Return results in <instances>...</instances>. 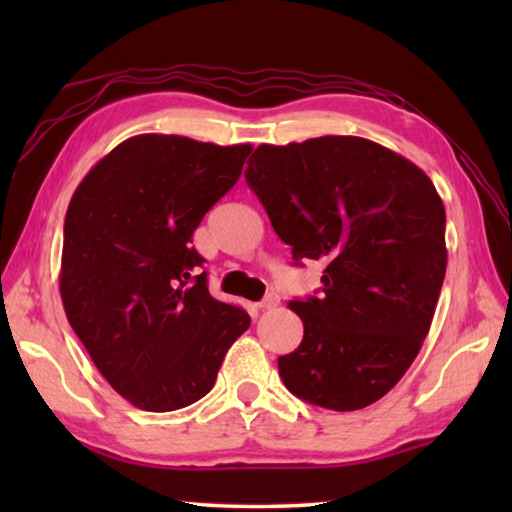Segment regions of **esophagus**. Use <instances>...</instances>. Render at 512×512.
Wrapping results in <instances>:
<instances>
[{
	"label": "esophagus",
	"mask_w": 512,
	"mask_h": 512,
	"mask_svg": "<svg viewBox=\"0 0 512 512\" xmlns=\"http://www.w3.org/2000/svg\"><path fill=\"white\" fill-rule=\"evenodd\" d=\"M277 305H280V296H277V293H268V296L262 302H259L257 307L262 309V311H266V309H273Z\"/></svg>",
	"instance_id": "obj_1"
}]
</instances>
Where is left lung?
<instances>
[{"mask_svg": "<svg viewBox=\"0 0 512 512\" xmlns=\"http://www.w3.org/2000/svg\"><path fill=\"white\" fill-rule=\"evenodd\" d=\"M246 183L296 264H325L320 296L289 302L305 336L277 359L284 386L332 411L377 402L418 357L445 280L436 187L411 160L354 135L257 146Z\"/></svg>", "mask_w": 512, "mask_h": 512, "instance_id": "left-lung-1", "label": "left lung"}]
</instances>
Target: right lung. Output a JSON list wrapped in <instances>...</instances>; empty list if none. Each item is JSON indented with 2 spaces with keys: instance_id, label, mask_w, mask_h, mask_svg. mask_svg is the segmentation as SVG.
<instances>
[{
  "instance_id": "1",
  "label": "right lung",
  "mask_w": 512,
  "mask_h": 512,
  "mask_svg": "<svg viewBox=\"0 0 512 512\" xmlns=\"http://www.w3.org/2000/svg\"><path fill=\"white\" fill-rule=\"evenodd\" d=\"M250 144L135 135L81 180L65 214L60 298L108 384L144 411L212 391L225 352L250 327L207 291L192 235L241 176Z\"/></svg>"
}]
</instances>
